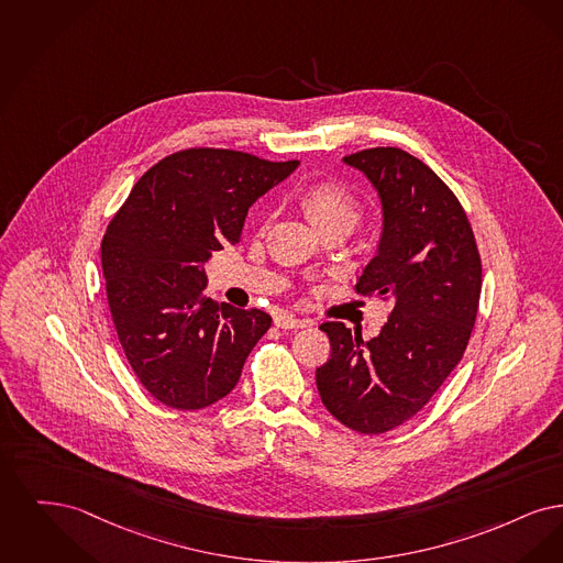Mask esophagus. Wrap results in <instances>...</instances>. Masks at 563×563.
Instances as JSON below:
<instances>
[{"mask_svg": "<svg viewBox=\"0 0 563 563\" xmlns=\"http://www.w3.org/2000/svg\"><path fill=\"white\" fill-rule=\"evenodd\" d=\"M307 323H309V321L296 319L294 316H288V313H279V316L275 318V325L282 328V330H298V328H305Z\"/></svg>", "mask_w": 563, "mask_h": 563, "instance_id": "34e87169", "label": "esophagus"}]
</instances>
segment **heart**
Segmentation results:
<instances>
[{"label":"heart","mask_w":563,"mask_h":563,"mask_svg":"<svg viewBox=\"0 0 563 563\" xmlns=\"http://www.w3.org/2000/svg\"><path fill=\"white\" fill-rule=\"evenodd\" d=\"M300 206L309 220L325 229L330 224H349L351 229L362 217V203L357 196L334 178H319L300 191Z\"/></svg>","instance_id":"b5f03b06"}]
</instances>
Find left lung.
I'll use <instances>...</instances> for the list:
<instances>
[{
  "instance_id": "8db88e82",
  "label": "left lung",
  "mask_w": 563,
  "mask_h": 563,
  "mask_svg": "<svg viewBox=\"0 0 563 563\" xmlns=\"http://www.w3.org/2000/svg\"><path fill=\"white\" fill-rule=\"evenodd\" d=\"M383 203L376 256L355 284L362 296L393 298L380 334L364 343L341 321L319 325L330 360L316 369L328 412L378 435L418 415L459 366L471 339L482 258L459 197L418 157L397 147L351 153Z\"/></svg>"
}]
</instances>
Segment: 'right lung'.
Returning <instances> with one entry per match:
<instances>
[{"label":"right lung","mask_w":563,"mask_h":563,"mask_svg":"<svg viewBox=\"0 0 563 563\" xmlns=\"http://www.w3.org/2000/svg\"><path fill=\"white\" fill-rule=\"evenodd\" d=\"M296 166L185 148L148 168L109 222L100 261L113 325L128 364L164 406L201 410L229 395L269 330L265 311L208 298L203 265L240 244L250 206Z\"/></svg>","instance_id":"right-lung-1"}]
</instances>
